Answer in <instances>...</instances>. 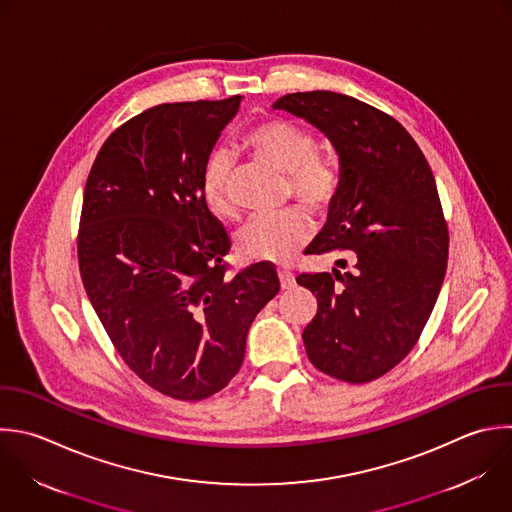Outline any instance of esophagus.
Here are the masks:
<instances>
[{
    "label": "esophagus",
    "instance_id": "34e87169",
    "mask_svg": "<svg viewBox=\"0 0 512 512\" xmlns=\"http://www.w3.org/2000/svg\"><path fill=\"white\" fill-rule=\"evenodd\" d=\"M278 278H280V286L282 290H292L296 286L294 274L290 270H278Z\"/></svg>",
    "mask_w": 512,
    "mask_h": 512
}]
</instances>
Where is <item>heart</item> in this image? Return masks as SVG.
I'll use <instances>...</instances> for the list:
<instances>
[{"label":"heart","mask_w":512,"mask_h":512,"mask_svg":"<svg viewBox=\"0 0 512 512\" xmlns=\"http://www.w3.org/2000/svg\"><path fill=\"white\" fill-rule=\"evenodd\" d=\"M244 144L256 158L286 174L288 194L302 204L324 210L338 198L342 176L328 158L318 156L316 138L304 126L282 118L262 120L244 134ZM232 170V156L218 150L208 158L202 174L206 206L226 220L236 218V206L230 198ZM310 236V218L300 208H288L248 220L236 234V246L246 258L286 264L306 246Z\"/></svg>","instance_id":"b5f03b06"}]
</instances>
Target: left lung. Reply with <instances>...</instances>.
I'll use <instances>...</instances> for the list:
<instances>
[{"mask_svg":"<svg viewBox=\"0 0 512 512\" xmlns=\"http://www.w3.org/2000/svg\"><path fill=\"white\" fill-rule=\"evenodd\" d=\"M328 136L342 186L308 254H340L348 272H304L318 298L302 338L324 374L362 384L392 370L418 342L448 262V226L432 170L388 114L336 92H296L274 104Z\"/></svg>","mask_w":512,"mask_h":512,"instance_id":"obj_1","label":"left lung"}]
</instances>
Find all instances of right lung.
Segmentation results:
<instances>
[{
  "label": "right lung",
  "mask_w": 512,
  "mask_h": 512,
  "mask_svg": "<svg viewBox=\"0 0 512 512\" xmlns=\"http://www.w3.org/2000/svg\"><path fill=\"white\" fill-rule=\"evenodd\" d=\"M240 96L154 106L110 134L90 170L78 230L86 294L122 360L154 390L204 400L240 370L274 268L228 276L230 236L202 174Z\"/></svg>",
  "instance_id": "obj_1"
}]
</instances>
